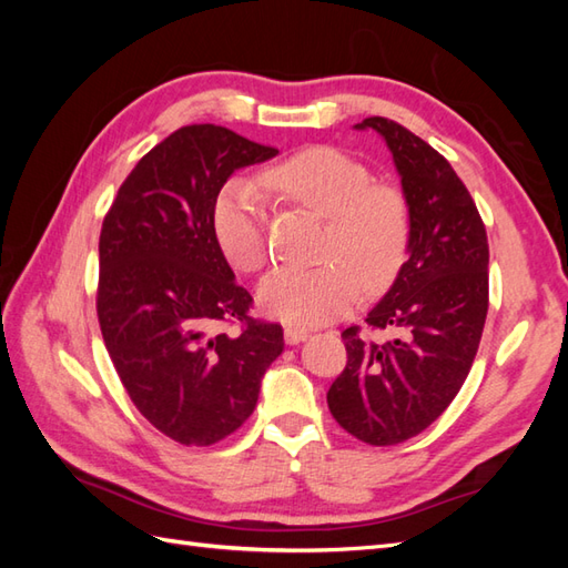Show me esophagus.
I'll return each instance as SVG.
<instances>
[{
  "instance_id": "1",
  "label": "esophagus",
  "mask_w": 568,
  "mask_h": 568,
  "mask_svg": "<svg viewBox=\"0 0 568 568\" xmlns=\"http://www.w3.org/2000/svg\"><path fill=\"white\" fill-rule=\"evenodd\" d=\"M285 342L287 344H300V342H305L307 336H310V332L307 329H303V327H285Z\"/></svg>"
}]
</instances>
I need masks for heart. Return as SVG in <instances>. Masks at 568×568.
I'll return each instance as SVG.
<instances>
[{"instance_id":"b5f03b06","label":"heart","mask_w":568,"mask_h":568,"mask_svg":"<svg viewBox=\"0 0 568 568\" xmlns=\"http://www.w3.org/2000/svg\"><path fill=\"white\" fill-rule=\"evenodd\" d=\"M265 185L329 220L317 268H281L258 291V303L287 324L315 327L358 303L361 282L381 287L400 268L409 239L405 195L373 183L368 168L332 146H310L268 168ZM212 229L224 258L241 273L268 261L261 190L246 178L229 180L214 200Z\"/></svg>"}]
</instances>
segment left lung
Listing matches in <instances>:
<instances>
[{
	"label": "left lung",
	"instance_id": "obj_1",
	"mask_svg": "<svg viewBox=\"0 0 568 568\" xmlns=\"http://www.w3.org/2000/svg\"><path fill=\"white\" fill-rule=\"evenodd\" d=\"M388 143L409 210V258L371 329L400 336L376 344L361 327L342 332L346 368L327 393L329 413L371 446L403 444L427 429L468 376L488 315V236L474 197L449 161L393 119L368 116Z\"/></svg>",
	"mask_w": 568,
	"mask_h": 568
}]
</instances>
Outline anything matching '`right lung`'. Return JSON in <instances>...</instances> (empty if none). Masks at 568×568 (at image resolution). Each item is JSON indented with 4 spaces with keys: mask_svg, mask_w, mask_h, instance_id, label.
Returning <instances> with one entry per match:
<instances>
[{
    "mask_svg": "<svg viewBox=\"0 0 568 568\" xmlns=\"http://www.w3.org/2000/svg\"><path fill=\"white\" fill-rule=\"evenodd\" d=\"M275 153L224 126H183L136 163L102 222L104 346L131 403L178 444L210 446L244 425L283 352V327L248 315L253 297L212 229L226 178Z\"/></svg>",
    "mask_w": 568,
    "mask_h": 568,
    "instance_id": "add662e5",
    "label": "right lung"
}]
</instances>
